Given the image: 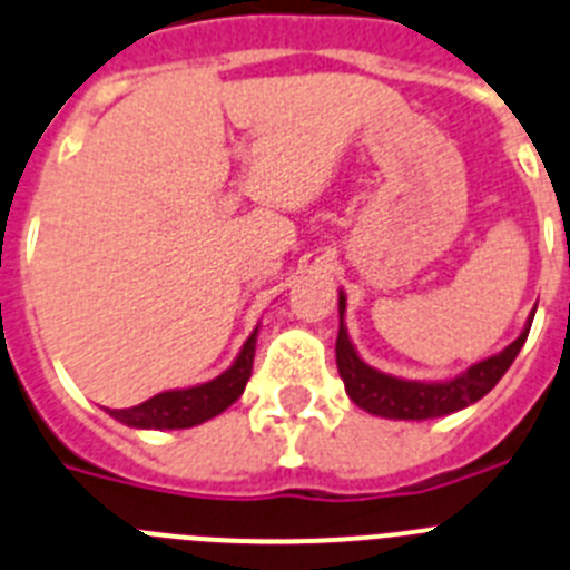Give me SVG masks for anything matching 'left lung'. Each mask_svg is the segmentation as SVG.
<instances>
[{
    "mask_svg": "<svg viewBox=\"0 0 570 570\" xmlns=\"http://www.w3.org/2000/svg\"><path fill=\"white\" fill-rule=\"evenodd\" d=\"M537 312V309H534ZM534 312L528 315L525 330L520 332L514 343L497 352V355L485 357L480 363H471L465 372L445 377V381H406V377H394V374L381 372V368L368 366L361 355H357L355 343L348 341V330L343 323L346 315V295L337 292V315H341V326H337V372L343 377L346 394L352 403L368 414L389 420H429V417H445L460 409L471 406L480 397L491 392L500 383V377L509 372L514 357L520 355L522 343H525L528 332H531V321Z\"/></svg>",
    "mask_w": 570,
    "mask_h": 570,
    "instance_id": "1",
    "label": "left lung"
}]
</instances>
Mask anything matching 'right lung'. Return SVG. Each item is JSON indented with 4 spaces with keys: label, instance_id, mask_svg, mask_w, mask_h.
Listing matches in <instances>:
<instances>
[{
    "label": "right lung",
    "instance_id": "1",
    "mask_svg": "<svg viewBox=\"0 0 570 570\" xmlns=\"http://www.w3.org/2000/svg\"><path fill=\"white\" fill-rule=\"evenodd\" d=\"M255 341H258V326L240 346L233 366L213 381L189 389H170V392L156 394V397L132 409H107V412L130 429H158V432H164V429H193L198 423H207V420L218 417L224 409L233 406L247 389L249 374H253Z\"/></svg>",
    "mask_w": 570,
    "mask_h": 570
}]
</instances>
